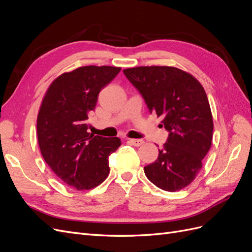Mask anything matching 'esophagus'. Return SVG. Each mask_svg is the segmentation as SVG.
<instances>
[{"label":"esophagus","instance_id":"1","mask_svg":"<svg viewBox=\"0 0 252 252\" xmlns=\"http://www.w3.org/2000/svg\"><path fill=\"white\" fill-rule=\"evenodd\" d=\"M128 142L130 143L131 145H133V146H135V147H139V146H141V145L144 144L143 140H138V139H129Z\"/></svg>","mask_w":252,"mask_h":252}]
</instances>
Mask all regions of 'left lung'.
Instances as JSON below:
<instances>
[{
	"label": "left lung",
	"mask_w": 252,
	"mask_h": 252,
	"mask_svg": "<svg viewBox=\"0 0 252 252\" xmlns=\"http://www.w3.org/2000/svg\"><path fill=\"white\" fill-rule=\"evenodd\" d=\"M150 112L163 117L169 131L157 161L144 167L147 179L166 191L188 186L211 147L213 121L207 95L192 74L171 66L124 69Z\"/></svg>",
	"instance_id": "left-lung-1"
}]
</instances>
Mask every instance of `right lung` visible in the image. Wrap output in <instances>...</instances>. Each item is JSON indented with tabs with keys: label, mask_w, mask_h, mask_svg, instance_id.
Returning <instances> with one entry per match:
<instances>
[{
	"label": "right lung",
	"mask_w": 252,
	"mask_h": 252,
	"mask_svg": "<svg viewBox=\"0 0 252 252\" xmlns=\"http://www.w3.org/2000/svg\"><path fill=\"white\" fill-rule=\"evenodd\" d=\"M121 71L113 66H83L64 72L45 94L37 114L41 154L57 177L77 190H89L109 174L108 157L121 146L119 138L87 131L97 95Z\"/></svg>",
	"instance_id": "add662e5"
}]
</instances>
